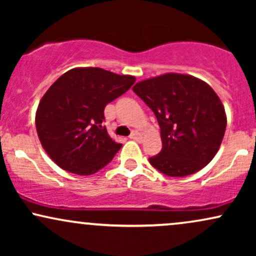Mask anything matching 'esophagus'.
Segmentation results:
<instances>
[{
  "label": "esophagus",
  "instance_id": "esophagus-1",
  "mask_svg": "<svg viewBox=\"0 0 256 256\" xmlns=\"http://www.w3.org/2000/svg\"><path fill=\"white\" fill-rule=\"evenodd\" d=\"M130 138H131V140H142V134H140L138 131H134L130 134Z\"/></svg>",
  "mask_w": 256,
  "mask_h": 256
}]
</instances>
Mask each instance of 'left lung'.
I'll return each instance as SVG.
<instances>
[{"label":"left lung","instance_id":"obj_1","mask_svg":"<svg viewBox=\"0 0 256 256\" xmlns=\"http://www.w3.org/2000/svg\"><path fill=\"white\" fill-rule=\"evenodd\" d=\"M154 112L162 149L149 158L152 167L170 177L200 171L218 152L226 130L225 108L206 82L189 74L165 73L132 88Z\"/></svg>","mask_w":256,"mask_h":256}]
</instances>
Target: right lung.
<instances>
[{
  "label": "right lung",
  "instance_id": "right-lung-1",
  "mask_svg": "<svg viewBox=\"0 0 256 256\" xmlns=\"http://www.w3.org/2000/svg\"><path fill=\"white\" fill-rule=\"evenodd\" d=\"M134 82V76L98 67H76L58 78L36 112L37 134L49 158L78 176L94 174L110 162L122 144L102 126L104 107Z\"/></svg>",
  "mask_w": 256,
  "mask_h": 256
}]
</instances>
